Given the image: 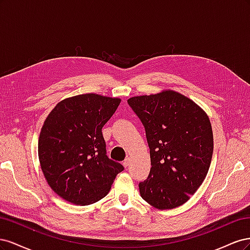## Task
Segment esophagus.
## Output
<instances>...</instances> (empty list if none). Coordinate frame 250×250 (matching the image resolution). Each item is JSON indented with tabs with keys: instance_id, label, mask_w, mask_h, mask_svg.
Here are the masks:
<instances>
[{
	"instance_id": "obj_1",
	"label": "esophagus",
	"mask_w": 250,
	"mask_h": 250,
	"mask_svg": "<svg viewBox=\"0 0 250 250\" xmlns=\"http://www.w3.org/2000/svg\"><path fill=\"white\" fill-rule=\"evenodd\" d=\"M129 164H130V157L127 156L125 160H124V162H123V166L126 168V167H128V166H129Z\"/></svg>"
}]
</instances>
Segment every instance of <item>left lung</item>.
I'll return each mask as SVG.
<instances>
[{"label":"left lung","mask_w":250,"mask_h":250,"mask_svg":"<svg viewBox=\"0 0 250 250\" xmlns=\"http://www.w3.org/2000/svg\"><path fill=\"white\" fill-rule=\"evenodd\" d=\"M145 126L150 148L148 178L142 198L157 209L183 206L206 179L214 150L208 113L173 89L127 100Z\"/></svg>","instance_id":"obj_1"}]
</instances>
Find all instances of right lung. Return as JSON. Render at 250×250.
I'll return each instance as SVG.
<instances>
[{
  "instance_id": "1",
  "label": "right lung",
  "mask_w": 250,
  "mask_h": 250,
  "mask_svg": "<svg viewBox=\"0 0 250 250\" xmlns=\"http://www.w3.org/2000/svg\"><path fill=\"white\" fill-rule=\"evenodd\" d=\"M120 98L94 93L65 98L44 120L39 139L41 168L59 197L76 206L101 200L123 166L107 157L102 127Z\"/></svg>"
}]
</instances>
